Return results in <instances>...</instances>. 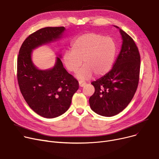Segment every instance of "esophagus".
Here are the masks:
<instances>
[{
  "label": "esophagus",
  "mask_w": 159,
  "mask_h": 159,
  "mask_svg": "<svg viewBox=\"0 0 159 159\" xmlns=\"http://www.w3.org/2000/svg\"><path fill=\"white\" fill-rule=\"evenodd\" d=\"M85 84H86V83L84 81H81V80L79 81V85H80V87H84Z\"/></svg>",
  "instance_id": "esophagus-1"
}]
</instances>
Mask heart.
<instances>
[{
    "mask_svg": "<svg viewBox=\"0 0 159 159\" xmlns=\"http://www.w3.org/2000/svg\"><path fill=\"white\" fill-rule=\"evenodd\" d=\"M71 50L64 52L63 61L68 70L75 72L83 63L84 66L77 72L80 79H89L94 74L102 76L108 73L114 63L116 45L111 38L93 32L76 37L71 43Z\"/></svg>",
    "mask_w": 159,
    "mask_h": 159,
    "instance_id": "b5f03b06",
    "label": "heart"
}]
</instances>
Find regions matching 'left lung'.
Masks as SVG:
<instances>
[{
  "instance_id": "1",
  "label": "left lung",
  "mask_w": 159,
  "mask_h": 159,
  "mask_svg": "<svg viewBox=\"0 0 159 159\" xmlns=\"http://www.w3.org/2000/svg\"><path fill=\"white\" fill-rule=\"evenodd\" d=\"M119 29L122 39L120 52L112 69L91 84L95 91L89 98L91 109L103 116H113L130 103L137 90L140 68L138 47L131 37Z\"/></svg>"
}]
</instances>
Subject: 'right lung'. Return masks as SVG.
Here are the masks:
<instances>
[{
    "label": "right lung",
    "instance_id": "right-lung-1",
    "mask_svg": "<svg viewBox=\"0 0 159 159\" xmlns=\"http://www.w3.org/2000/svg\"><path fill=\"white\" fill-rule=\"evenodd\" d=\"M65 27H46L30 35L17 58V80L25 101L35 112L47 118L61 115L69 109L79 83L63 67L61 54L48 69H39L32 59L33 50L61 39Z\"/></svg>",
    "mask_w": 159,
    "mask_h": 159
}]
</instances>
